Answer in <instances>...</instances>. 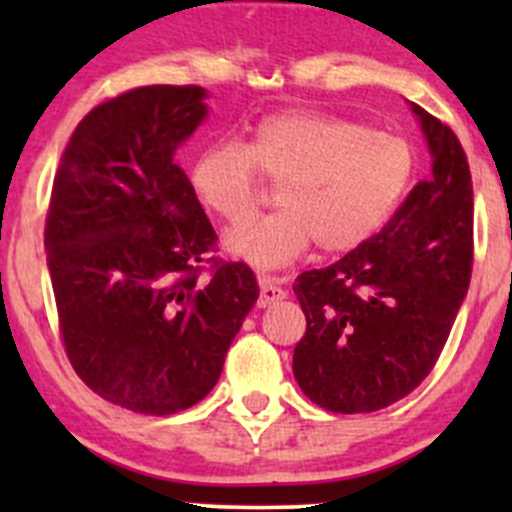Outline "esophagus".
Here are the masks:
<instances>
[{
	"label": "esophagus",
	"mask_w": 512,
	"mask_h": 512,
	"mask_svg": "<svg viewBox=\"0 0 512 512\" xmlns=\"http://www.w3.org/2000/svg\"><path fill=\"white\" fill-rule=\"evenodd\" d=\"M285 297H287V289L282 287L275 277H267V275L260 277V299H257L260 307H270V304L280 302V299Z\"/></svg>",
	"instance_id": "esophagus-1"
}]
</instances>
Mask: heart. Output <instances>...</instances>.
Wrapping results in <instances>:
<instances>
[{
  "instance_id": "1",
  "label": "heart",
  "mask_w": 512,
  "mask_h": 512,
  "mask_svg": "<svg viewBox=\"0 0 512 512\" xmlns=\"http://www.w3.org/2000/svg\"><path fill=\"white\" fill-rule=\"evenodd\" d=\"M280 183L277 213L237 227L227 247L250 265L275 270L312 242L327 255L369 242L396 213L414 178V148L396 133L312 108L267 113L250 143L220 141L195 158L190 180L225 223L250 218Z\"/></svg>"
}]
</instances>
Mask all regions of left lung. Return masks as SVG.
<instances>
[{
    "instance_id": "1",
    "label": "left lung",
    "mask_w": 512,
    "mask_h": 512,
    "mask_svg": "<svg viewBox=\"0 0 512 512\" xmlns=\"http://www.w3.org/2000/svg\"><path fill=\"white\" fill-rule=\"evenodd\" d=\"M431 148L391 220L356 250L294 280L307 332L292 371L309 401L334 414L386 409L431 374L473 270V183L451 126L414 103Z\"/></svg>"
}]
</instances>
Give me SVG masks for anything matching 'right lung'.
<instances>
[{"mask_svg":"<svg viewBox=\"0 0 512 512\" xmlns=\"http://www.w3.org/2000/svg\"><path fill=\"white\" fill-rule=\"evenodd\" d=\"M200 86H138L91 108L61 156L44 225L66 356L91 391L148 416L218 384L257 302L255 272L215 257L180 143L205 118Z\"/></svg>","mask_w":512,"mask_h":512,"instance_id":"add662e5","label":"right lung"}]
</instances>
